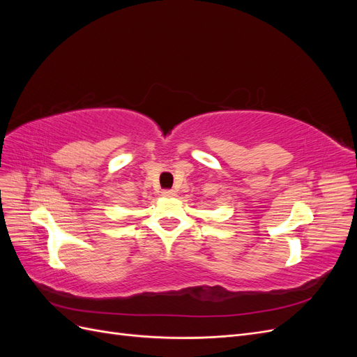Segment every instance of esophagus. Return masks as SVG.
<instances>
[{
  "mask_svg": "<svg viewBox=\"0 0 357 357\" xmlns=\"http://www.w3.org/2000/svg\"><path fill=\"white\" fill-rule=\"evenodd\" d=\"M162 195H164L165 198L176 197V190H172V189H165V190H162Z\"/></svg>",
  "mask_w": 357,
  "mask_h": 357,
  "instance_id": "esophagus-1",
  "label": "esophagus"
}]
</instances>
